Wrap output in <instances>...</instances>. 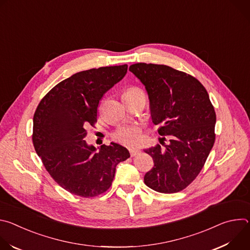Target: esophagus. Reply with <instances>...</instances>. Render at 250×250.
Instances as JSON below:
<instances>
[{
  "label": "esophagus",
  "instance_id": "esophagus-1",
  "mask_svg": "<svg viewBox=\"0 0 250 250\" xmlns=\"http://www.w3.org/2000/svg\"><path fill=\"white\" fill-rule=\"evenodd\" d=\"M129 153H130V156H136V155L140 154V150L131 148V149H129Z\"/></svg>",
  "mask_w": 250,
  "mask_h": 250
}]
</instances>
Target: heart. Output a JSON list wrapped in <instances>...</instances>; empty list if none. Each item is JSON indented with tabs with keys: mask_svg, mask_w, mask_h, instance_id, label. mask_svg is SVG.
I'll return each instance as SVG.
<instances>
[{
	"mask_svg": "<svg viewBox=\"0 0 250 250\" xmlns=\"http://www.w3.org/2000/svg\"><path fill=\"white\" fill-rule=\"evenodd\" d=\"M124 96L135 97V96H144L146 97L145 93L142 92L139 88L132 87L127 89ZM113 137L116 141L120 144L126 146H138L142 141L141 130L136 125H124L119 127L113 134Z\"/></svg>",
	"mask_w": 250,
	"mask_h": 250,
	"instance_id": "b5f03b06",
	"label": "heart"
}]
</instances>
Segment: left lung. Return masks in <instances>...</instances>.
Listing matches in <instances>:
<instances>
[{"mask_svg": "<svg viewBox=\"0 0 250 250\" xmlns=\"http://www.w3.org/2000/svg\"><path fill=\"white\" fill-rule=\"evenodd\" d=\"M148 94L151 119L170 144L146 149L154 166L145 176L152 190L171 194L189 186L215 144L216 113L205 87L195 77L159 64L129 66ZM165 138V137H163Z\"/></svg>", "mask_w": 250, "mask_h": 250, "instance_id": "obj_1", "label": "left lung"}]
</instances>
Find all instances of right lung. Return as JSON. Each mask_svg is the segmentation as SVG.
Wrapping results in <instances>:
<instances>
[{"mask_svg":"<svg viewBox=\"0 0 250 250\" xmlns=\"http://www.w3.org/2000/svg\"><path fill=\"white\" fill-rule=\"evenodd\" d=\"M126 72V64L81 71L54 86L34 113V149L53 180L71 194L92 198L104 193L117 165L130 156L115 142L97 152L83 140L86 127L97 123L100 100Z\"/></svg>","mask_w":250,"mask_h":250,"instance_id":"right-lung-1","label":"right lung"}]
</instances>
